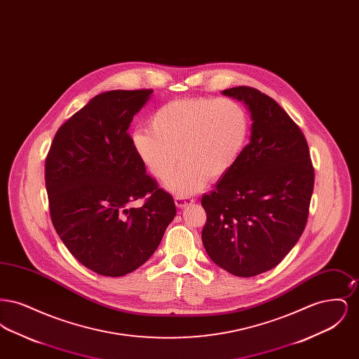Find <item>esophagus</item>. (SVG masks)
<instances>
[{"label":"esophagus","instance_id":"esophagus-1","mask_svg":"<svg viewBox=\"0 0 359 359\" xmlns=\"http://www.w3.org/2000/svg\"><path fill=\"white\" fill-rule=\"evenodd\" d=\"M191 203H194V199H191V198H187V196H175V205H176V207H179V208H183V207L191 205Z\"/></svg>","mask_w":359,"mask_h":359}]
</instances>
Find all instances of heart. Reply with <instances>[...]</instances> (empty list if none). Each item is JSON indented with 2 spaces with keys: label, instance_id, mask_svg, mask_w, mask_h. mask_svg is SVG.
<instances>
[{
  "label": "heart",
  "instance_id": "heart-1",
  "mask_svg": "<svg viewBox=\"0 0 359 359\" xmlns=\"http://www.w3.org/2000/svg\"><path fill=\"white\" fill-rule=\"evenodd\" d=\"M151 132L137 130L132 145L141 163L164 182L180 158L167 188L188 196L230 171L246 145L249 118L230 98H187L163 104L149 121Z\"/></svg>",
  "mask_w": 359,
  "mask_h": 359
}]
</instances>
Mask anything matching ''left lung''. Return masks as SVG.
I'll return each instance as SVG.
<instances>
[{"instance_id": "obj_1", "label": "left lung", "mask_w": 359, "mask_h": 359, "mask_svg": "<svg viewBox=\"0 0 359 359\" xmlns=\"http://www.w3.org/2000/svg\"><path fill=\"white\" fill-rule=\"evenodd\" d=\"M222 93L249 107L252 136L236 165L202 196V241L218 266L253 277L278 265L302 237L315 172L306 137L273 98L249 86Z\"/></svg>"}]
</instances>
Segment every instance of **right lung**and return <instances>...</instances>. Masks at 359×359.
<instances>
[{"label": "right lung", "instance_id": "obj_1", "mask_svg": "<svg viewBox=\"0 0 359 359\" xmlns=\"http://www.w3.org/2000/svg\"><path fill=\"white\" fill-rule=\"evenodd\" d=\"M152 93L94 97L57 129L46 158L53 227L69 253L101 276H125L147 262L176 215L173 198L145 173L128 133ZM138 198L144 205L135 208Z\"/></svg>", "mask_w": 359, "mask_h": 359}]
</instances>
